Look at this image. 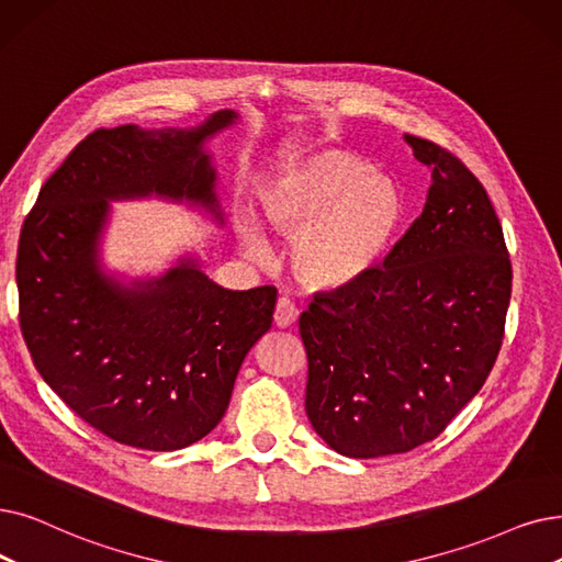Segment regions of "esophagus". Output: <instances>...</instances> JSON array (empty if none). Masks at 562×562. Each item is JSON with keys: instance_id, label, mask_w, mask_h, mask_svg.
<instances>
[{"instance_id": "34e87169", "label": "esophagus", "mask_w": 562, "mask_h": 562, "mask_svg": "<svg viewBox=\"0 0 562 562\" xmlns=\"http://www.w3.org/2000/svg\"><path fill=\"white\" fill-rule=\"evenodd\" d=\"M273 319H276V326H280V328H289L291 324H296V319H299V307L291 303L289 299H278V305H276V314H273Z\"/></svg>"}]
</instances>
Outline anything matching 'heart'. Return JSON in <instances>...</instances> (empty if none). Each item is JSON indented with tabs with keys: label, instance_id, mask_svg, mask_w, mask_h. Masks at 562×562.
I'll return each mask as SVG.
<instances>
[{
	"label": "heart",
	"instance_id": "obj_1",
	"mask_svg": "<svg viewBox=\"0 0 562 562\" xmlns=\"http://www.w3.org/2000/svg\"><path fill=\"white\" fill-rule=\"evenodd\" d=\"M266 225L294 240V271L314 289H341L381 259L402 221L397 186L347 151H319L284 162L263 190ZM261 257L257 229L243 234Z\"/></svg>",
	"mask_w": 562,
	"mask_h": 562
}]
</instances>
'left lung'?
Instances as JSON below:
<instances>
[{
	"instance_id": "1",
	"label": "left lung",
	"mask_w": 562,
	"mask_h": 562,
	"mask_svg": "<svg viewBox=\"0 0 562 562\" xmlns=\"http://www.w3.org/2000/svg\"><path fill=\"white\" fill-rule=\"evenodd\" d=\"M431 186L395 248L353 284L316 294L299 328L307 418L339 454H402L441 434L490 376L512 294L498 215L471 169L404 135Z\"/></svg>"
}]
</instances>
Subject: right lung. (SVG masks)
I'll use <instances>...</instances> for the list:
<instances>
[{"label": "right lung", "mask_w": 562, "mask_h": 562, "mask_svg": "<svg viewBox=\"0 0 562 562\" xmlns=\"http://www.w3.org/2000/svg\"><path fill=\"white\" fill-rule=\"evenodd\" d=\"M234 121L221 110L198 128L93 131L24 217L15 261L24 345L66 406L116 443L156 452L198 443L223 420L243 358L271 328V284L229 291L183 259L124 286L99 266L108 200L158 192L223 215L204 142Z\"/></svg>", "instance_id": "right-lung-1"}]
</instances>
